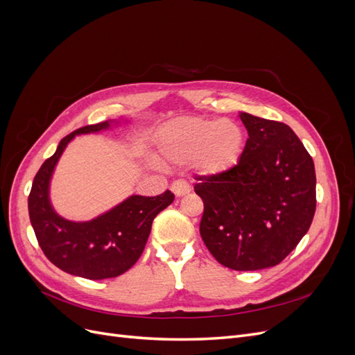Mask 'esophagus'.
I'll return each instance as SVG.
<instances>
[{
	"label": "esophagus",
	"mask_w": 355,
	"mask_h": 355,
	"mask_svg": "<svg viewBox=\"0 0 355 355\" xmlns=\"http://www.w3.org/2000/svg\"><path fill=\"white\" fill-rule=\"evenodd\" d=\"M171 191H173V194L176 197H184L191 192V187L187 184L185 180H175L173 184H171Z\"/></svg>",
	"instance_id": "1"
}]
</instances>
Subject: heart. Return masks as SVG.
<instances>
[{
  "label": "heart",
  "mask_w": 355,
  "mask_h": 355,
  "mask_svg": "<svg viewBox=\"0 0 355 355\" xmlns=\"http://www.w3.org/2000/svg\"><path fill=\"white\" fill-rule=\"evenodd\" d=\"M157 145L159 154L170 163L188 164L198 159L206 173L220 175L237 164L243 132L231 120L184 116L161 128Z\"/></svg>",
  "instance_id": "1"
}]
</instances>
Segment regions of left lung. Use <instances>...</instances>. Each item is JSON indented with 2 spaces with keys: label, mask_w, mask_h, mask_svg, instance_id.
I'll return each mask as SVG.
<instances>
[{
  "label": "left lung",
  "mask_w": 355,
  "mask_h": 355,
  "mask_svg": "<svg viewBox=\"0 0 355 355\" xmlns=\"http://www.w3.org/2000/svg\"><path fill=\"white\" fill-rule=\"evenodd\" d=\"M249 139L240 161L197 176L200 234L219 263L235 271L275 266L308 232L315 213V168L287 124L240 112Z\"/></svg>",
  "instance_id": "left-lung-1"
}]
</instances>
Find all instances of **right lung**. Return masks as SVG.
I'll list each match as a JSON object with an SVG mask.
<instances>
[{
  "mask_svg": "<svg viewBox=\"0 0 355 355\" xmlns=\"http://www.w3.org/2000/svg\"><path fill=\"white\" fill-rule=\"evenodd\" d=\"M110 127L111 121L85 125L63 137L56 153L40 167L28 197L31 225L42 253L62 271L89 280L112 278L130 270L145 249L154 218L175 200L170 191L157 197L132 196L87 222L63 219L53 210L50 179L67 145L77 135Z\"/></svg>",
  "mask_w": 355,
  "mask_h": 355,
  "instance_id": "add662e5",
  "label": "right lung"
}]
</instances>
